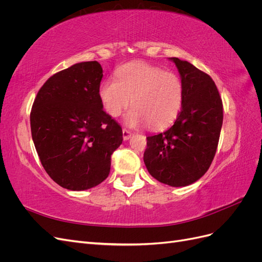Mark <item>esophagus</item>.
Returning <instances> with one entry per match:
<instances>
[{
    "mask_svg": "<svg viewBox=\"0 0 262 262\" xmlns=\"http://www.w3.org/2000/svg\"><path fill=\"white\" fill-rule=\"evenodd\" d=\"M131 136H132V133L129 131V130H126V129H123L122 130V137H123V140H129L130 138H131Z\"/></svg>",
    "mask_w": 262,
    "mask_h": 262,
    "instance_id": "obj_1",
    "label": "esophagus"
}]
</instances>
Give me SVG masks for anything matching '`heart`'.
<instances>
[{
    "mask_svg": "<svg viewBox=\"0 0 262 262\" xmlns=\"http://www.w3.org/2000/svg\"><path fill=\"white\" fill-rule=\"evenodd\" d=\"M116 78H107L99 86V99L112 117H119L131 104L125 118L130 126L148 124L163 129L175 120L184 99L179 76L164 72L145 62H130L117 70Z\"/></svg>",
    "mask_w": 262,
    "mask_h": 262,
    "instance_id": "obj_1",
    "label": "heart"
}]
</instances>
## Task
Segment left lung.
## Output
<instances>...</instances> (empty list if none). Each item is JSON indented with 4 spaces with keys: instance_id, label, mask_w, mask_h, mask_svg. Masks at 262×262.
I'll return each instance as SVG.
<instances>
[{
    "instance_id": "obj_1",
    "label": "left lung",
    "mask_w": 262,
    "mask_h": 262,
    "mask_svg": "<svg viewBox=\"0 0 262 262\" xmlns=\"http://www.w3.org/2000/svg\"><path fill=\"white\" fill-rule=\"evenodd\" d=\"M175 63L184 86V99L169 129L148 136L144 164L150 176L171 187L199 180L215 155L223 124V104L212 78L188 61Z\"/></svg>"
}]
</instances>
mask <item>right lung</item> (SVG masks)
<instances>
[{
	"instance_id": "right-lung-1",
	"label": "right lung",
	"mask_w": 262,
	"mask_h": 262,
	"mask_svg": "<svg viewBox=\"0 0 262 262\" xmlns=\"http://www.w3.org/2000/svg\"><path fill=\"white\" fill-rule=\"evenodd\" d=\"M102 69L81 62L52 75L35 98L31 137L47 173L63 188L96 187L110 172L122 129L99 99Z\"/></svg>"
}]
</instances>
